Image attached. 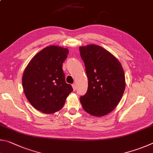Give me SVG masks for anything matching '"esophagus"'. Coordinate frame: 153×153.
<instances>
[{
	"label": "esophagus",
	"instance_id": "34e87169",
	"mask_svg": "<svg viewBox=\"0 0 153 153\" xmlns=\"http://www.w3.org/2000/svg\"><path fill=\"white\" fill-rule=\"evenodd\" d=\"M72 88H73V91H74L76 90V85H75V84L72 85Z\"/></svg>",
	"mask_w": 153,
	"mask_h": 153
}]
</instances>
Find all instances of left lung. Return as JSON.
Here are the masks:
<instances>
[{
    "label": "left lung",
    "instance_id": "obj_1",
    "mask_svg": "<svg viewBox=\"0 0 153 153\" xmlns=\"http://www.w3.org/2000/svg\"><path fill=\"white\" fill-rule=\"evenodd\" d=\"M79 50L88 78L87 92L80 101L88 114L104 116L116 108L124 94V69L116 57L100 45L89 44Z\"/></svg>",
    "mask_w": 153,
    "mask_h": 153
}]
</instances>
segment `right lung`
<instances>
[{
  "label": "right lung",
  "mask_w": 153,
  "mask_h": 153,
  "mask_svg": "<svg viewBox=\"0 0 153 153\" xmlns=\"http://www.w3.org/2000/svg\"><path fill=\"white\" fill-rule=\"evenodd\" d=\"M68 48L49 45L37 53L29 61L22 76L27 99L37 110L51 114L63 108L73 89L67 84L62 64Z\"/></svg>",
  "instance_id": "1"
}]
</instances>
